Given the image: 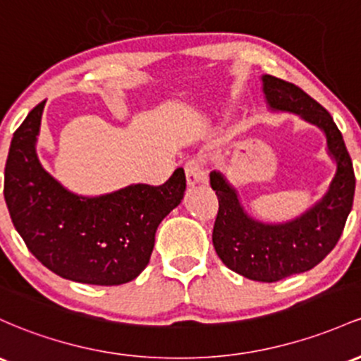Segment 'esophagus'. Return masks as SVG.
<instances>
[{
	"instance_id": "34e87169",
	"label": "esophagus",
	"mask_w": 361,
	"mask_h": 361,
	"mask_svg": "<svg viewBox=\"0 0 361 361\" xmlns=\"http://www.w3.org/2000/svg\"><path fill=\"white\" fill-rule=\"evenodd\" d=\"M185 173H187V183L190 187L207 183V173H205L204 166L199 159H190L185 164Z\"/></svg>"
}]
</instances>
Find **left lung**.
<instances>
[{
  "instance_id": "8db88e82",
  "label": "left lung",
  "mask_w": 361,
  "mask_h": 361,
  "mask_svg": "<svg viewBox=\"0 0 361 361\" xmlns=\"http://www.w3.org/2000/svg\"><path fill=\"white\" fill-rule=\"evenodd\" d=\"M262 82L269 108L296 113L324 130L329 154L338 164L322 200L283 224L252 219L223 174L211 173V187L219 200L212 231L216 253L226 267L247 279L276 283L310 271L336 247L353 207L355 171L341 132L327 109L291 82L272 75H264Z\"/></svg>"
}]
</instances>
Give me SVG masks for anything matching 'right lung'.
Segmentation results:
<instances>
[{"mask_svg":"<svg viewBox=\"0 0 361 361\" xmlns=\"http://www.w3.org/2000/svg\"><path fill=\"white\" fill-rule=\"evenodd\" d=\"M44 102L11 138L3 190L11 223L54 274L97 286L128 283L147 267L157 226L183 199V168L159 187L138 183L101 197L75 195L35 154Z\"/></svg>","mask_w":361,"mask_h":361,"instance_id":"obj_1","label":"right lung"}]
</instances>
